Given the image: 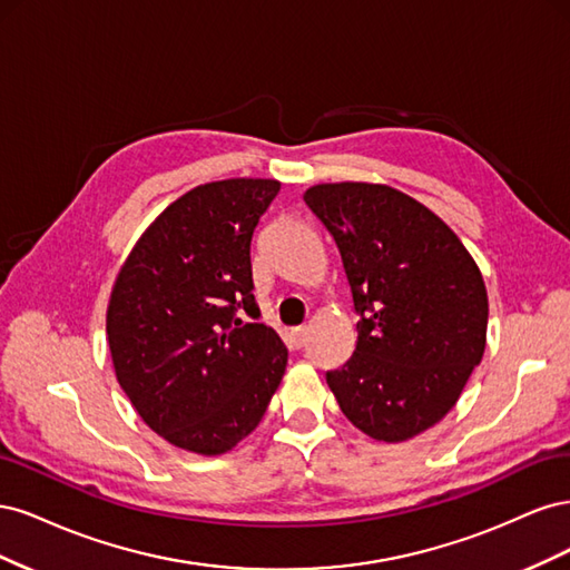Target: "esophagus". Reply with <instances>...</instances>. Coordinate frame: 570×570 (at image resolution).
Here are the masks:
<instances>
[{
  "label": "esophagus",
  "instance_id": "1",
  "mask_svg": "<svg viewBox=\"0 0 570 570\" xmlns=\"http://www.w3.org/2000/svg\"><path fill=\"white\" fill-rule=\"evenodd\" d=\"M306 340H308V331L304 325H297V327H292L289 331V342H292V347H304L306 344Z\"/></svg>",
  "mask_w": 570,
  "mask_h": 570
}]
</instances>
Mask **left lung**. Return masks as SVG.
I'll use <instances>...</instances> for the list:
<instances>
[{
	"mask_svg": "<svg viewBox=\"0 0 570 570\" xmlns=\"http://www.w3.org/2000/svg\"><path fill=\"white\" fill-rule=\"evenodd\" d=\"M304 202L342 256L356 350L327 371L344 416L377 442H404L459 402L488 340V289L456 233L377 183H321Z\"/></svg>",
	"mask_w": 570,
	"mask_h": 570,
	"instance_id": "left-lung-1",
	"label": "left lung"
}]
</instances>
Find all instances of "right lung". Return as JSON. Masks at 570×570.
<instances>
[{"label":"right lung","mask_w":570,"mask_h":570,"mask_svg":"<svg viewBox=\"0 0 570 570\" xmlns=\"http://www.w3.org/2000/svg\"><path fill=\"white\" fill-rule=\"evenodd\" d=\"M278 189L271 178L197 185L154 218L116 275L107 308L116 381L178 450L230 452L283 381L287 350L256 321L249 256ZM239 307L249 322L236 318Z\"/></svg>","instance_id":"1"}]
</instances>
